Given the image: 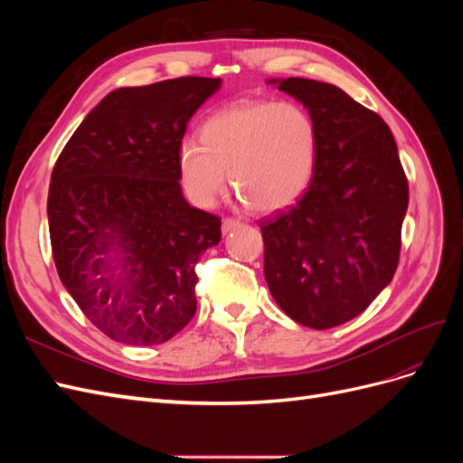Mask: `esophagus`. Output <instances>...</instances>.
Listing matches in <instances>:
<instances>
[{
  "instance_id": "esophagus-1",
  "label": "esophagus",
  "mask_w": 463,
  "mask_h": 463,
  "mask_svg": "<svg viewBox=\"0 0 463 463\" xmlns=\"http://www.w3.org/2000/svg\"><path fill=\"white\" fill-rule=\"evenodd\" d=\"M243 223L240 222V220H233V218H226L222 222V233L223 235H228L230 232H233V230H237V228H241Z\"/></svg>"
}]
</instances>
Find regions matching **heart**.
<instances>
[{"instance_id":"b5f03b06","label":"heart","mask_w":463,"mask_h":463,"mask_svg":"<svg viewBox=\"0 0 463 463\" xmlns=\"http://www.w3.org/2000/svg\"><path fill=\"white\" fill-rule=\"evenodd\" d=\"M199 138L179 143L175 164L187 199L201 208L214 206L226 191V172L240 199L259 213L291 206L315 174L318 131L299 104H232L203 121Z\"/></svg>"}]
</instances>
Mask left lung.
<instances>
[{
	"instance_id": "8db88e82",
	"label": "left lung",
	"mask_w": 463,
	"mask_h": 463,
	"mask_svg": "<svg viewBox=\"0 0 463 463\" xmlns=\"http://www.w3.org/2000/svg\"><path fill=\"white\" fill-rule=\"evenodd\" d=\"M269 82L309 111L318 156L298 204L260 222L264 278L289 318L326 330L361 315L394 278L408 179L374 111L328 82Z\"/></svg>"
}]
</instances>
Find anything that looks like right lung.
<instances>
[{
    "label": "right lung",
    "mask_w": 463,
    "mask_h": 463,
    "mask_svg": "<svg viewBox=\"0 0 463 463\" xmlns=\"http://www.w3.org/2000/svg\"><path fill=\"white\" fill-rule=\"evenodd\" d=\"M222 79L181 77L104 96L52 172L48 223L61 284L108 338L164 344L197 311L194 264L220 218L191 206L177 146Z\"/></svg>",
    "instance_id": "1"
}]
</instances>
